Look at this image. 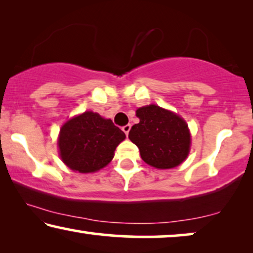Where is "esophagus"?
I'll list each match as a JSON object with an SVG mask.
<instances>
[{
    "label": "esophagus",
    "instance_id": "34e87169",
    "mask_svg": "<svg viewBox=\"0 0 253 253\" xmlns=\"http://www.w3.org/2000/svg\"><path fill=\"white\" fill-rule=\"evenodd\" d=\"M130 129H131V126H130V124H126V126H122V130L124 131V133H126V136H127V134H129V131H130Z\"/></svg>",
    "mask_w": 253,
    "mask_h": 253
}]
</instances>
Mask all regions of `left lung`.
Masks as SVG:
<instances>
[{"mask_svg": "<svg viewBox=\"0 0 253 253\" xmlns=\"http://www.w3.org/2000/svg\"><path fill=\"white\" fill-rule=\"evenodd\" d=\"M136 115L140 121L131 127L129 138L139 148L146 164L169 169L185 160L190 150V132L184 120L155 105L141 107Z\"/></svg>", "mask_w": 253, "mask_h": 253, "instance_id": "obj_1", "label": "left lung"}]
</instances>
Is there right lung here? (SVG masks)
<instances>
[{"mask_svg": "<svg viewBox=\"0 0 253 253\" xmlns=\"http://www.w3.org/2000/svg\"><path fill=\"white\" fill-rule=\"evenodd\" d=\"M126 133L99 114L85 112L62 126L58 147L62 160L72 170L93 172L109 164Z\"/></svg>", "mask_w": 253, "mask_h": 253, "instance_id": "add662e5", "label": "right lung"}]
</instances>
